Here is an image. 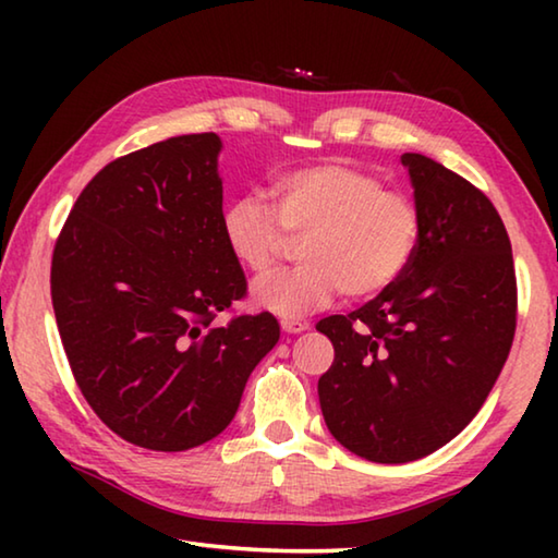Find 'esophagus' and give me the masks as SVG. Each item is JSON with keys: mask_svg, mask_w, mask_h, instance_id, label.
<instances>
[{"mask_svg": "<svg viewBox=\"0 0 558 558\" xmlns=\"http://www.w3.org/2000/svg\"><path fill=\"white\" fill-rule=\"evenodd\" d=\"M280 327L286 335H300L307 329V325L300 323V319H280Z\"/></svg>", "mask_w": 558, "mask_h": 558, "instance_id": "1", "label": "esophagus"}]
</instances>
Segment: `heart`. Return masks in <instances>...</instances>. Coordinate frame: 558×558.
I'll use <instances>...</instances> for the list:
<instances>
[{
  "mask_svg": "<svg viewBox=\"0 0 558 558\" xmlns=\"http://www.w3.org/2000/svg\"><path fill=\"white\" fill-rule=\"evenodd\" d=\"M272 199L276 209L263 196L245 194L221 214L226 251L256 278L278 266L288 239H302V266L253 290V302L272 315H307L329 305L339 290L347 300H372L401 280L418 251V204L359 167L290 169L272 182Z\"/></svg>",
  "mask_w": 558,
  "mask_h": 558,
  "instance_id": "obj_1",
  "label": "heart"
}]
</instances>
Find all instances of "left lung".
Masks as SVG:
<instances>
[{
  "label": "left lung",
  "mask_w": 558,
  "mask_h": 558,
  "mask_svg": "<svg viewBox=\"0 0 558 558\" xmlns=\"http://www.w3.org/2000/svg\"><path fill=\"white\" fill-rule=\"evenodd\" d=\"M421 243L401 280L317 329L335 347L317 393L332 436L372 462H411L483 409L512 349V243L493 202L436 159L405 153Z\"/></svg>",
  "instance_id": "8db88e82"
}]
</instances>
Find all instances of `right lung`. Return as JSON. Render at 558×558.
<instances>
[{
  "mask_svg": "<svg viewBox=\"0 0 558 558\" xmlns=\"http://www.w3.org/2000/svg\"><path fill=\"white\" fill-rule=\"evenodd\" d=\"M221 140L179 135L83 189L51 258L56 325L81 393L132 446L179 452L229 426L280 339L270 313L214 325L245 295L221 239Z\"/></svg>",
  "mask_w": 558,
  "mask_h": 558,
  "instance_id": "right-lung-1",
  "label": "right lung"
}]
</instances>
